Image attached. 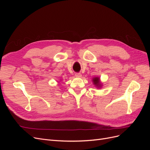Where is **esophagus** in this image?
I'll return each instance as SVG.
<instances>
[{
	"label": "esophagus",
	"mask_w": 150,
	"mask_h": 150,
	"mask_svg": "<svg viewBox=\"0 0 150 150\" xmlns=\"http://www.w3.org/2000/svg\"><path fill=\"white\" fill-rule=\"evenodd\" d=\"M75 76L77 77V78H81V77L82 76V74L81 73H79V72H77V73L75 74Z\"/></svg>",
	"instance_id": "esophagus-1"
}]
</instances>
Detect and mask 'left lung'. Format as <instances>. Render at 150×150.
<instances>
[{
    "instance_id": "obj_1",
    "label": "left lung",
    "mask_w": 150,
    "mask_h": 150,
    "mask_svg": "<svg viewBox=\"0 0 150 150\" xmlns=\"http://www.w3.org/2000/svg\"><path fill=\"white\" fill-rule=\"evenodd\" d=\"M93 84L96 86L98 88H100L102 86V84L100 82V79H99V78H98V77H96V78H94L93 79Z\"/></svg>"
}]
</instances>
